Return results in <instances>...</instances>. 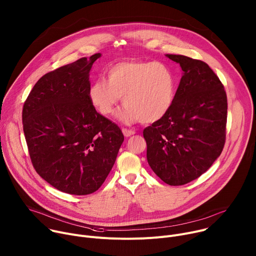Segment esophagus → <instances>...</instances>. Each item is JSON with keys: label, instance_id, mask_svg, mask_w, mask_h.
Listing matches in <instances>:
<instances>
[{"label": "esophagus", "instance_id": "1", "mask_svg": "<svg viewBox=\"0 0 256 256\" xmlns=\"http://www.w3.org/2000/svg\"><path fill=\"white\" fill-rule=\"evenodd\" d=\"M122 132H124V136H130L132 134H136V130H130V128H122Z\"/></svg>", "mask_w": 256, "mask_h": 256}]
</instances>
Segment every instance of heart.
Here are the masks:
<instances>
[{
	"mask_svg": "<svg viewBox=\"0 0 256 256\" xmlns=\"http://www.w3.org/2000/svg\"><path fill=\"white\" fill-rule=\"evenodd\" d=\"M106 79L95 81L88 91L92 105L104 116L114 114L122 97L120 120L152 124L163 118L174 102L175 77L163 62H120L107 68Z\"/></svg>",
	"mask_w": 256,
	"mask_h": 256,
	"instance_id": "heart-1",
	"label": "heart"
}]
</instances>
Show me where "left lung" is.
<instances>
[{"instance_id": "8db88e82", "label": "left lung", "mask_w": 256, "mask_h": 256, "mask_svg": "<svg viewBox=\"0 0 256 256\" xmlns=\"http://www.w3.org/2000/svg\"><path fill=\"white\" fill-rule=\"evenodd\" d=\"M184 75L168 114L142 132L147 160L158 177L173 186L204 173L221 155L226 140L227 95L202 60L166 54Z\"/></svg>"}]
</instances>
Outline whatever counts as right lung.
Wrapping results in <instances>:
<instances>
[{"label": "right lung", "instance_id": "right-lung-1", "mask_svg": "<svg viewBox=\"0 0 256 256\" xmlns=\"http://www.w3.org/2000/svg\"><path fill=\"white\" fill-rule=\"evenodd\" d=\"M95 54L42 76L22 112L34 169L56 190L75 196L96 192L114 167L124 140L118 124L99 114L88 91Z\"/></svg>", "mask_w": 256, "mask_h": 256}]
</instances>
